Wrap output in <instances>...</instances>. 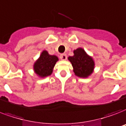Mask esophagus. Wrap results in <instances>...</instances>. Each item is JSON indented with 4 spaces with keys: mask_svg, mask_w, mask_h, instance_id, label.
I'll return each mask as SVG.
<instances>
[{
    "mask_svg": "<svg viewBox=\"0 0 126 126\" xmlns=\"http://www.w3.org/2000/svg\"><path fill=\"white\" fill-rule=\"evenodd\" d=\"M60 59H61V60H63V61H65V60H66L67 59V55L66 54H62L60 55Z\"/></svg>",
    "mask_w": 126,
    "mask_h": 126,
    "instance_id": "esophagus-1",
    "label": "esophagus"
}]
</instances>
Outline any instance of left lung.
<instances>
[{"label": "left lung", "mask_w": 126, "mask_h": 126, "mask_svg": "<svg viewBox=\"0 0 126 126\" xmlns=\"http://www.w3.org/2000/svg\"><path fill=\"white\" fill-rule=\"evenodd\" d=\"M73 56L68 57L73 67L75 75L80 78H87L94 71V61L81 47L73 51Z\"/></svg>", "instance_id": "1"}]
</instances>
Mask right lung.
I'll return each instance as SVG.
<instances>
[{
	"label": "right lung",
	"mask_w": 126,
	"mask_h": 126,
	"mask_svg": "<svg viewBox=\"0 0 126 126\" xmlns=\"http://www.w3.org/2000/svg\"><path fill=\"white\" fill-rule=\"evenodd\" d=\"M59 60L56 55H51L44 50L33 64V71L38 77L44 78L51 75L55 63Z\"/></svg>",
	"instance_id": "1"
}]
</instances>
